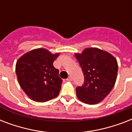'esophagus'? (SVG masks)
<instances>
[{"mask_svg": "<svg viewBox=\"0 0 132 132\" xmlns=\"http://www.w3.org/2000/svg\"><path fill=\"white\" fill-rule=\"evenodd\" d=\"M67 80H68V81H72V77H71V76H69V77H68V79H67Z\"/></svg>", "mask_w": 132, "mask_h": 132, "instance_id": "obj_1", "label": "esophagus"}]
</instances>
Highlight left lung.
Masks as SVG:
<instances>
[{
	"label": "left lung",
	"instance_id": "8db88e82",
	"mask_svg": "<svg viewBox=\"0 0 132 132\" xmlns=\"http://www.w3.org/2000/svg\"><path fill=\"white\" fill-rule=\"evenodd\" d=\"M75 56L84 75L83 86L76 88L77 98L87 104L100 103L114 86L118 72L116 58L97 48H87Z\"/></svg>",
	"mask_w": 132,
	"mask_h": 132
}]
</instances>
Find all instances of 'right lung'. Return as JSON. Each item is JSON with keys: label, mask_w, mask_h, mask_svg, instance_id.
<instances>
[{"label": "right lung", "mask_w": 132, "mask_h": 132, "mask_svg": "<svg viewBox=\"0 0 132 132\" xmlns=\"http://www.w3.org/2000/svg\"><path fill=\"white\" fill-rule=\"evenodd\" d=\"M60 53L52 54L45 48L32 50L20 57L15 72L20 86L34 101L46 102L58 96L62 79L53 63Z\"/></svg>", "instance_id": "1"}]
</instances>
